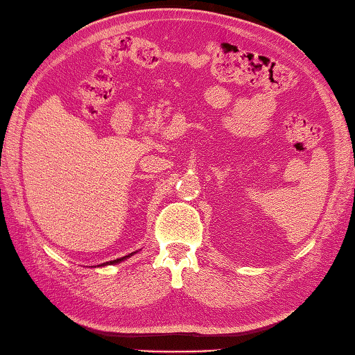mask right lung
Returning <instances> with one entry per match:
<instances>
[{
	"mask_svg": "<svg viewBox=\"0 0 355 355\" xmlns=\"http://www.w3.org/2000/svg\"><path fill=\"white\" fill-rule=\"evenodd\" d=\"M137 252V251H135ZM135 252H130V254H128V256H124V257H121V259H116V260H110V262H105V263H101V265H98V266H107V265H116V263H120V262H123V260H126V259H129L130 256H134ZM96 268V266H95Z\"/></svg>",
	"mask_w": 355,
	"mask_h": 355,
	"instance_id": "add662e5",
	"label": "right lung"
}]
</instances>
